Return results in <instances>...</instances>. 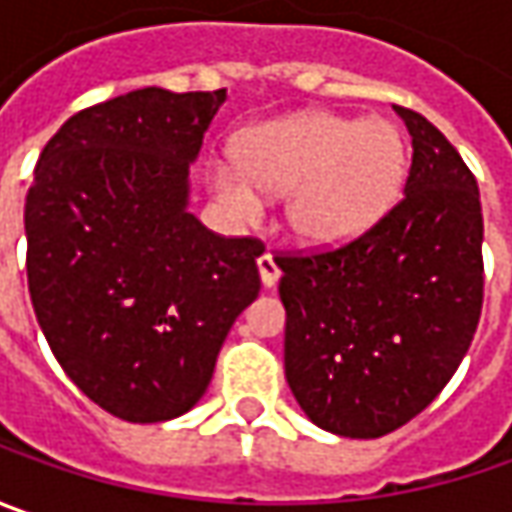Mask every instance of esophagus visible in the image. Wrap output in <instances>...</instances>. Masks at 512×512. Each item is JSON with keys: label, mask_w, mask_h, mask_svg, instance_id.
I'll use <instances>...</instances> for the list:
<instances>
[{"label": "esophagus", "mask_w": 512, "mask_h": 512, "mask_svg": "<svg viewBox=\"0 0 512 512\" xmlns=\"http://www.w3.org/2000/svg\"><path fill=\"white\" fill-rule=\"evenodd\" d=\"M256 265H259V279H262V285L273 287V285H276V282H279L282 270H279V265H276V259H273L270 253H262Z\"/></svg>", "instance_id": "esophagus-1"}]
</instances>
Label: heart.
<instances>
[{
    "label": "heart",
    "instance_id": "b5f03b06",
    "mask_svg": "<svg viewBox=\"0 0 512 512\" xmlns=\"http://www.w3.org/2000/svg\"><path fill=\"white\" fill-rule=\"evenodd\" d=\"M407 142L387 119L325 110L293 113L250 130L239 156H216L207 179L239 222H256L265 193H287L290 230L307 245L336 247L364 236L399 202Z\"/></svg>",
    "mask_w": 512,
    "mask_h": 512
}]
</instances>
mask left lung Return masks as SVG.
Here are the masks:
<instances>
[{
    "instance_id": "obj_1",
    "label": "left lung",
    "mask_w": 512,
    "mask_h": 512,
    "mask_svg": "<svg viewBox=\"0 0 512 512\" xmlns=\"http://www.w3.org/2000/svg\"><path fill=\"white\" fill-rule=\"evenodd\" d=\"M413 136L404 199L333 250L279 253L285 376L307 419L379 439L419 416L462 364L482 316L479 185L436 125Z\"/></svg>"
}]
</instances>
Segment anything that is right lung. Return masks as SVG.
I'll return each instance as SVG.
<instances>
[{"label": "right lung", "instance_id": "right-lung-1", "mask_svg": "<svg viewBox=\"0 0 512 512\" xmlns=\"http://www.w3.org/2000/svg\"><path fill=\"white\" fill-rule=\"evenodd\" d=\"M227 90H130L53 133L25 199L28 290L50 350L90 402L133 424L205 396L259 296L253 236L187 213V173Z\"/></svg>", "mask_w": 512, "mask_h": 512}]
</instances>
